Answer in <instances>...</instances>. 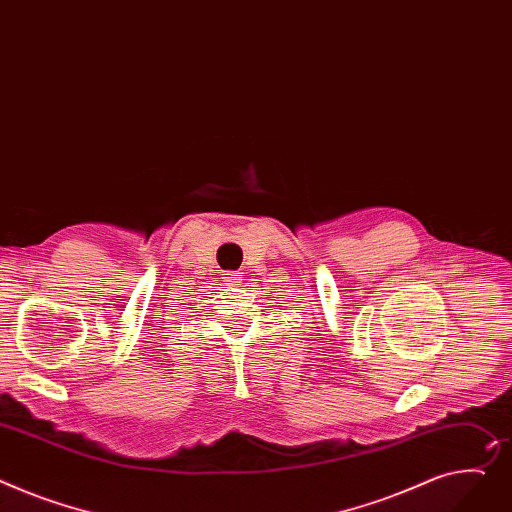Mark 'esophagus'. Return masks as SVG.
<instances>
[{
	"instance_id": "esophagus-1",
	"label": "esophagus",
	"mask_w": 512,
	"mask_h": 512,
	"mask_svg": "<svg viewBox=\"0 0 512 512\" xmlns=\"http://www.w3.org/2000/svg\"><path fill=\"white\" fill-rule=\"evenodd\" d=\"M228 276V282H232V284H236V278H232L234 274H226Z\"/></svg>"
}]
</instances>
